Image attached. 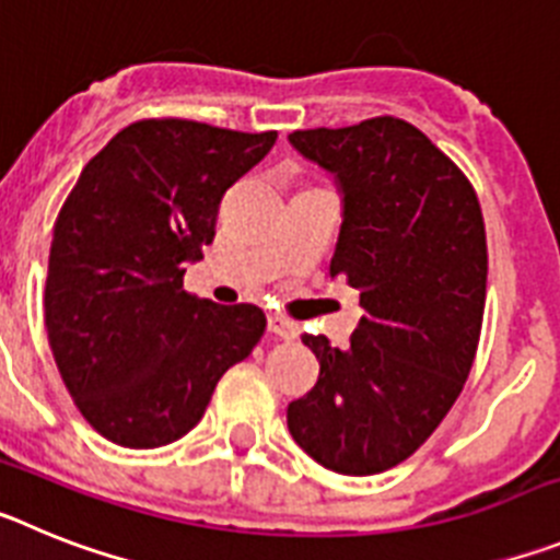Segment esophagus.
Masks as SVG:
<instances>
[{
  "mask_svg": "<svg viewBox=\"0 0 560 560\" xmlns=\"http://www.w3.org/2000/svg\"><path fill=\"white\" fill-rule=\"evenodd\" d=\"M269 330L285 341H294L296 336H300V325H296L294 319H285V316H280V314L269 316Z\"/></svg>",
  "mask_w": 560,
  "mask_h": 560,
  "instance_id": "obj_1",
  "label": "esophagus"
}]
</instances>
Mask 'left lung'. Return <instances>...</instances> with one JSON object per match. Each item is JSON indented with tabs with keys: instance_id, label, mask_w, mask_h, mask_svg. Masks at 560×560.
I'll list each match as a JSON object with an SVG mask.
<instances>
[{
	"instance_id": "obj_1",
	"label": "left lung",
	"mask_w": 560,
	"mask_h": 560,
	"mask_svg": "<svg viewBox=\"0 0 560 560\" xmlns=\"http://www.w3.org/2000/svg\"><path fill=\"white\" fill-rule=\"evenodd\" d=\"M289 140L339 179L330 277L364 308L350 348L303 334L319 378L289 404V432L330 471L370 477L427 443L471 373L488 285L482 210L446 153L389 114Z\"/></svg>"
}]
</instances>
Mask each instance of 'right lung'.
I'll list each match as a JSON object with an SVG mask.
<instances>
[{"label":"right lung","instance_id":"add662e5","mask_svg":"<svg viewBox=\"0 0 560 560\" xmlns=\"http://www.w3.org/2000/svg\"><path fill=\"white\" fill-rule=\"evenodd\" d=\"M277 131L148 117L114 133L69 190L49 246L44 328L78 412L106 440L156 448L190 432L221 375L266 330L257 305L185 291L226 187Z\"/></svg>","mask_w":560,"mask_h":560}]
</instances>
